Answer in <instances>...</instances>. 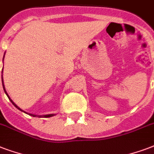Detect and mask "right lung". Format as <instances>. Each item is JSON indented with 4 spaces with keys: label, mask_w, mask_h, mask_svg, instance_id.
Listing matches in <instances>:
<instances>
[{
    "label": "right lung",
    "mask_w": 154,
    "mask_h": 154,
    "mask_svg": "<svg viewBox=\"0 0 154 154\" xmlns=\"http://www.w3.org/2000/svg\"><path fill=\"white\" fill-rule=\"evenodd\" d=\"M4 57H5V55H4ZM3 60H4V57H3ZM2 84H3V88H4V91H5V94L7 95V97H8V98H9V99H10V101H11V102H12V104L13 105H14V106H15L16 108L17 109H19V110H21V111H23V112H24V113H26V114H27V113H26V112H25V111H23V109H21L20 108H19V107H18V106H17V105H16L15 103H14V101H13L12 100H11V99H10V97H9V95L7 94V92H6V91H5V86H4V83H3V79H2ZM31 115H32V116L33 117H35L36 116V115H35V114H31ZM54 114H45V115H40V116H39V115H38V116L40 117H45V118H49V117H52V116H54Z\"/></svg>",
    "instance_id": "1"
}]
</instances>
